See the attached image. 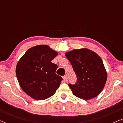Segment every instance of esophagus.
<instances>
[{"instance_id":"obj_1","label":"esophagus","mask_w":123,"mask_h":123,"mask_svg":"<svg viewBox=\"0 0 123 123\" xmlns=\"http://www.w3.org/2000/svg\"><path fill=\"white\" fill-rule=\"evenodd\" d=\"M63 80H64V81L65 82H66L67 81V80H68V78H67V75H64V76L63 77Z\"/></svg>"}]
</instances>
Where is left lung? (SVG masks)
<instances>
[{"instance_id": "8db88e82", "label": "left lung", "mask_w": 123, "mask_h": 123, "mask_svg": "<svg viewBox=\"0 0 123 123\" xmlns=\"http://www.w3.org/2000/svg\"><path fill=\"white\" fill-rule=\"evenodd\" d=\"M65 56L77 76L75 84H68L73 95L84 100H90L98 96L107 80V73L101 58L87 49L67 52Z\"/></svg>"}]
</instances>
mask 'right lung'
Instances as JSON below:
<instances>
[{
  "mask_svg": "<svg viewBox=\"0 0 123 123\" xmlns=\"http://www.w3.org/2000/svg\"><path fill=\"white\" fill-rule=\"evenodd\" d=\"M57 55L48 45H37L28 49L18 62V81L32 98L45 100L53 96L59 87L63 78L55 73L58 65L51 63Z\"/></svg>",
  "mask_w": 123,
  "mask_h": 123,
  "instance_id": "add662e5",
  "label": "right lung"
}]
</instances>
